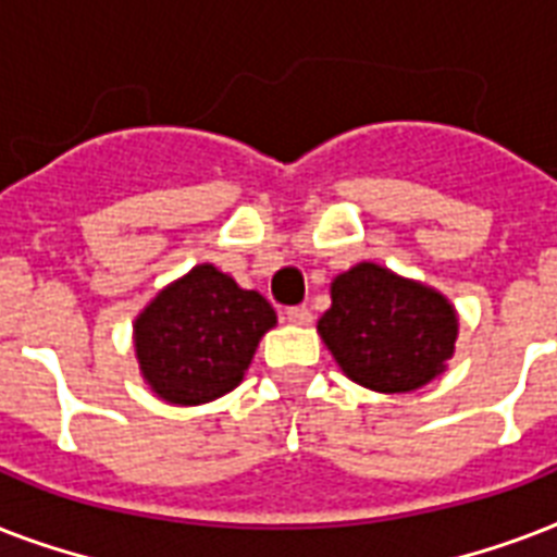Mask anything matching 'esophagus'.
Returning a JSON list of instances; mask_svg holds the SVG:
<instances>
[{
	"mask_svg": "<svg viewBox=\"0 0 557 557\" xmlns=\"http://www.w3.org/2000/svg\"><path fill=\"white\" fill-rule=\"evenodd\" d=\"M288 323H297V326H309L312 323V312L306 309V306H288L286 312H283Z\"/></svg>",
	"mask_w": 557,
	"mask_h": 557,
	"instance_id": "1",
	"label": "esophagus"
}]
</instances>
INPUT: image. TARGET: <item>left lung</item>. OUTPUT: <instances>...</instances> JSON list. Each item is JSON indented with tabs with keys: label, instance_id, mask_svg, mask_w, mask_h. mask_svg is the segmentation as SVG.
<instances>
[{
	"label": "left lung",
	"instance_id": "8db88e82",
	"mask_svg": "<svg viewBox=\"0 0 557 557\" xmlns=\"http://www.w3.org/2000/svg\"><path fill=\"white\" fill-rule=\"evenodd\" d=\"M318 332L349 379L379 393H407L445 370L457 314L440 292L361 262L335 277Z\"/></svg>",
	"mask_w": 557,
	"mask_h": 557
}]
</instances>
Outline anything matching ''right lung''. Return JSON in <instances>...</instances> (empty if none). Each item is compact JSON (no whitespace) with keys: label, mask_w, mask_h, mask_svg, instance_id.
<instances>
[{"label":"right lung","mask_w":557,"mask_h":557,"mask_svg":"<svg viewBox=\"0 0 557 557\" xmlns=\"http://www.w3.org/2000/svg\"><path fill=\"white\" fill-rule=\"evenodd\" d=\"M277 314L213 265H196L135 321L144 379L170 405H201L243 381L253 349Z\"/></svg>","instance_id":"add662e5"}]
</instances>
